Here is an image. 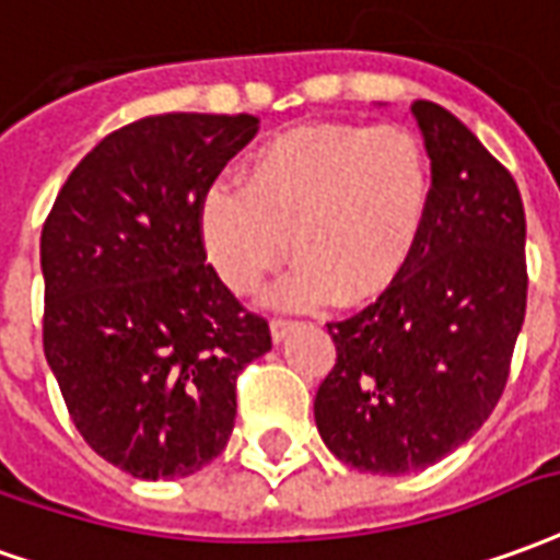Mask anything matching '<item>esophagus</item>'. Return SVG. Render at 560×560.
<instances>
[{
	"label": "esophagus",
	"mask_w": 560,
	"mask_h": 560,
	"mask_svg": "<svg viewBox=\"0 0 560 560\" xmlns=\"http://www.w3.org/2000/svg\"><path fill=\"white\" fill-rule=\"evenodd\" d=\"M293 327H296V320H288V318H276V320H272V324H269V334H272V342H284Z\"/></svg>",
	"instance_id": "esophagus-1"
}]
</instances>
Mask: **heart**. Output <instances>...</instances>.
<instances>
[{
	"label": "heart",
	"mask_w": 560,
	"mask_h": 560,
	"mask_svg": "<svg viewBox=\"0 0 560 560\" xmlns=\"http://www.w3.org/2000/svg\"><path fill=\"white\" fill-rule=\"evenodd\" d=\"M430 197L428 151L409 130L308 124L260 144L242 163L240 190L206 194L199 236L214 272L240 296L257 291L291 252L284 303L336 296L361 306L406 272Z\"/></svg>",
	"instance_id": "heart-1"
}]
</instances>
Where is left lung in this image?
Masks as SVG:
<instances>
[{
  "mask_svg": "<svg viewBox=\"0 0 560 560\" xmlns=\"http://www.w3.org/2000/svg\"><path fill=\"white\" fill-rule=\"evenodd\" d=\"M433 197L421 242L388 291L327 324L336 363L315 424L342 464L418 472L464 445L498 406L527 303L518 185L443 105L418 100Z\"/></svg>",
  "mask_w": 560,
  "mask_h": 560,
  "instance_id": "8db88e82",
  "label": "left lung"
}]
</instances>
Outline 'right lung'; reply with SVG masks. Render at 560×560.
<instances>
[{
    "label": "right lung",
    "mask_w": 560,
    "mask_h": 560,
    "mask_svg": "<svg viewBox=\"0 0 560 560\" xmlns=\"http://www.w3.org/2000/svg\"><path fill=\"white\" fill-rule=\"evenodd\" d=\"M254 115L142 117L78 163L42 230L45 358L88 445L136 479L224 452L236 378L272 348L206 264L199 209Z\"/></svg>",
    "instance_id": "right-lung-1"
}]
</instances>
